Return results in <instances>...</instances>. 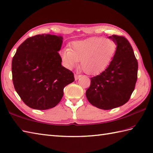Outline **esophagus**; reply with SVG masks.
<instances>
[{
  "label": "esophagus",
  "mask_w": 153,
  "mask_h": 153,
  "mask_svg": "<svg viewBox=\"0 0 153 153\" xmlns=\"http://www.w3.org/2000/svg\"><path fill=\"white\" fill-rule=\"evenodd\" d=\"M82 76V75H78V74H75L74 75V77H75V80H77L79 77Z\"/></svg>",
  "instance_id": "obj_1"
}]
</instances>
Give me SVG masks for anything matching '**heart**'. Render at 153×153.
<instances>
[{"instance_id": "heart-1", "label": "heart", "mask_w": 153, "mask_h": 153, "mask_svg": "<svg viewBox=\"0 0 153 153\" xmlns=\"http://www.w3.org/2000/svg\"><path fill=\"white\" fill-rule=\"evenodd\" d=\"M117 50L114 41L94 37L74 41L70 49L64 48L61 56L65 66L73 68L81 62V68L89 75H97L105 71L111 62Z\"/></svg>"}]
</instances>
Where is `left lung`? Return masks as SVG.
I'll return each mask as SVG.
<instances>
[{"label":"left lung","instance_id":"left-lung-1","mask_svg":"<svg viewBox=\"0 0 153 153\" xmlns=\"http://www.w3.org/2000/svg\"><path fill=\"white\" fill-rule=\"evenodd\" d=\"M117 45L111 62L102 73L91 78L85 95L87 100L97 108L110 110L128 101L137 79L138 63L132 47L123 36L108 37Z\"/></svg>","mask_w":153,"mask_h":153}]
</instances>
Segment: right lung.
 <instances>
[{"mask_svg": "<svg viewBox=\"0 0 153 153\" xmlns=\"http://www.w3.org/2000/svg\"><path fill=\"white\" fill-rule=\"evenodd\" d=\"M63 37L51 34L27 38L12 58L16 91L31 108L47 110L62 98L64 88L74 81V74L62 66L59 53Z\"/></svg>", "mask_w": 153, "mask_h": 153, "instance_id": "obj_1", "label": "right lung"}]
</instances>
